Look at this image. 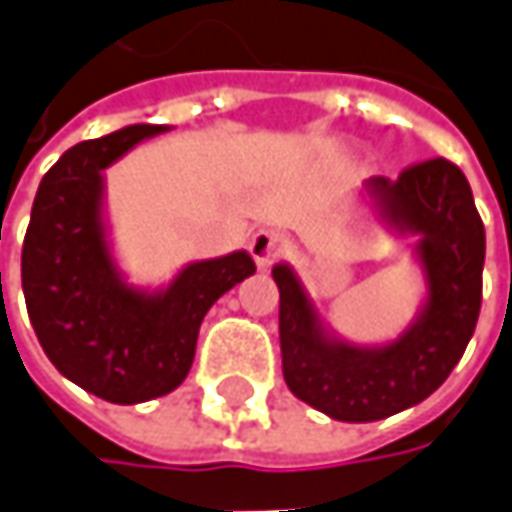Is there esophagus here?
<instances>
[{
    "instance_id": "esophagus-1",
    "label": "esophagus",
    "mask_w": 512,
    "mask_h": 512,
    "mask_svg": "<svg viewBox=\"0 0 512 512\" xmlns=\"http://www.w3.org/2000/svg\"><path fill=\"white\" fill-rule=\"evenodd\" d=\"M249 252L257 260V266L260 269H269L274 260H280V257L289 252V240L283 238L280 232H272V229H260L252 243H249Z\"/></svg>"
}]
</instances>
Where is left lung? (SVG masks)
Listing matches in <instances>:
<instances>
[{
    "instance_id": "left-lung-1",
    "label": "left lung",
    "mask_w": 512,
    "mask_h": 512,
    "mask_svg": "<svg viewBox=\"0 0 512 512\" xmlns=\"http://www.w3.org/2000/svg\"><path fill=\"white\" fill-rule=\"evenodd\" d=\"M360 201L382 229L416 240L425 294L394 340H345L323 320L289 263L272 269L286 385L340 422H377L431 397L462 360L482 309L485 226L462 169L433 158L397 181L377 175L362 184Z\"/></svg>"
}]
</instances>
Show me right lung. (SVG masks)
Instances as JSON below:
<instances>
[{
    "label": "right lung",
    "mask_w": 512,
    "mask_h": 512,
    "mask_svg": "<svg viewBox=\"0 0 512 512\" xmlns=\"http://www.w3.org/2000/svg\"><path fill=\"white\" fill-rule=\"evenodd\" d=\"M167 124L81 141L50 167L22 246L27 314L47 360L87 394L138 405L175 391L212 303L255 274L249 252L186 263L164 286H135L113 255L104 169Z\"/></svg>",
    "instance_id": "add662e5"
}]
</instances>
